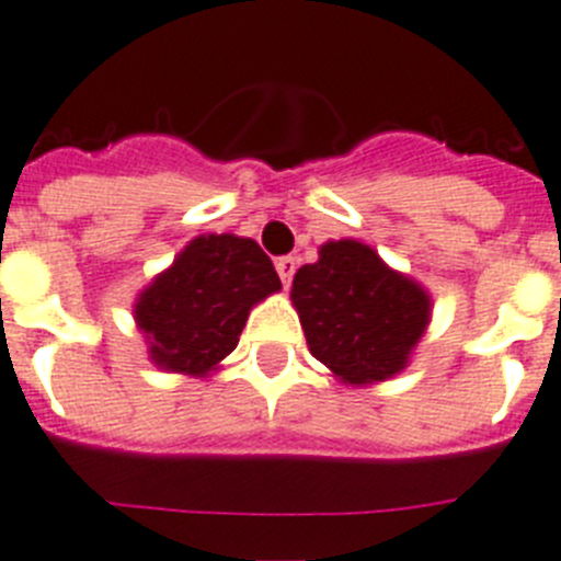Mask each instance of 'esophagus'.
<instances>
[{"label": "esophagus", "instance_id": "34e87169", "mask_svg": "<svg viewBox=\"0 0 561 561\" xmlns=\"http://www.w3.org/2000/svg\"><path fill=\"white\" fill-rule=\"evenodd\" d=\"M276 274H279L282 285L290 287L293 274H296V256H282V260H276Z\"/></svg>", "mask_w": 561, "mask_h": 561}]
</instances>
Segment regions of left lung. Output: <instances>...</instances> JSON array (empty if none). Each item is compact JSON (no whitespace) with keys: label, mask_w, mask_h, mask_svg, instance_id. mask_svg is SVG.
Returning a JSON list of instances; mask_svg holds the SVG:
<instances>
[{"label":"left lung","mask_w":561,"mask_h":561,"mask_svg":"<svg viewBox=\"0 0 561 561\" xmlns=\"http://www.w3.org/2000/svg\"><path fill=\"white\" fill-rule=\"evenodd\" d=\"M290 299L312 357L343 386H377L411 363L433 299L360 240H327L293 276Z\"/></svg>","instance_id":"8db88e82"}]
</instances>
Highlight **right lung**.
Wrapping results in <instances>:
<instances>
[{"instance_id": "right-lung-1", "label": "right lung", "mask_w": 561, "mask_h": 561, "mask_svg": "<svg viewBox=\"0 0 561 561\" xmlns=\"http://www.w3.org/2000/svg\"><path fill=\"white\" fill-rule=\"evenodd\" d=\"M279 290L274 262L251 237L198 234L139 290L134 321L156 368L209 377L234 352L254 305Z\"/></svg>"}]
</instances>
